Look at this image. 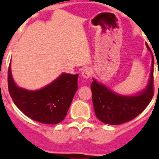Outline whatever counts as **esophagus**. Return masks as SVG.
<instances>
[{"instance_id": "34e87169", "label": "esophagus", "mask_w": 159, "mask_h": 159, "mask_svg": "<svg viewBox=\"0 0 159 159\" xmlns=\"http://www.w3.org/2000/svg\"><path fill=\"white\" fill-rule=\"evenodd\" d=\"M92 70L89 69V68H86L82 71V77H84V78H89V77H92Z\"/></svg>"}]
</instances>
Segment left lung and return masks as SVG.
<instances>
[{"instance_id": "obj_1", "label": "left lung", "mask_w": 159, "mask_h": 159, "mask_svg": "<svg viewBox=\"0 0 159 159\" xmlns=\"http://www.w3.org/2000/svg\"><path fill=\"white\" fill-rule=\"evenodd\" d=\"M147 48L151 52L147 44ZM96 116L105 124L117 125L133 120L143 112L153 96V57L150 78L143 91L136 96H121L93 79L91 85Z\"/></svg>"}]
</instances>
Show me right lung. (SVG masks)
Returning a JSON list of instances; mask_svg holds the SVG:
<instances>
[{
    "mask_svg": "<svg viewBox=\"0 0 159 159\" xmlns=\"http://www.w3.org/2000/svg\"><path fill=\"white\" fill-rule=\"evenodd\" d=\"M78 74L62 73L38 91L18 87L8 69L9 93L16 106L29 118L43 124L55 125L63 120L77 90Z\"/></svg>",
    "mask_w": 159,
    "mask_h": 159,
    "instance_id": "obj_1",
    "label": "right lung"
}]
</instances>
